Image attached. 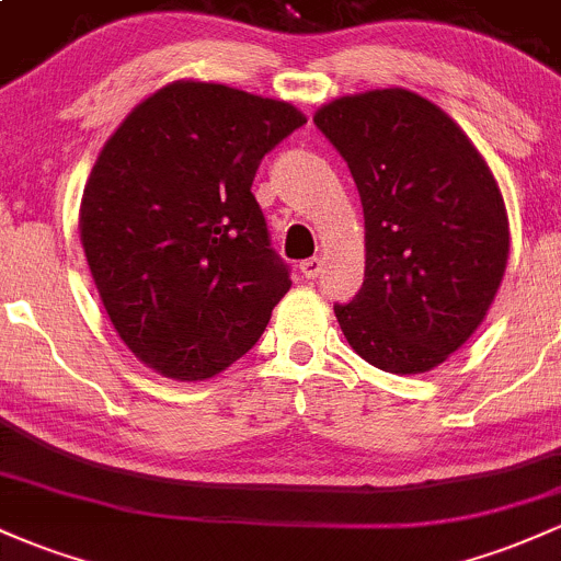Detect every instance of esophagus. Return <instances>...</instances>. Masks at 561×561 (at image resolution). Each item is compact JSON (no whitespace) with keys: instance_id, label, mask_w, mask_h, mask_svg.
Wrapping results in <instances>:
<instances>
[{"instance_id":"esophagus-1","label":"esophagus","mask_w":561,"mask_h":561,"mask_svg":"<svg viewBox=\"0 0 561 561\" xmlns=\"http://www.w3.org/2000/svg\"><path fill=\"white\" fill-rule=\"evenodd\" d=\"M299 270H302L305 278H318V275H321V270H323V259L321 256L305 259V262L299 264Z\"/></svg>"}]
</instances>
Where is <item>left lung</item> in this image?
<instances>
[{"label": "left lung", "instance_id": "obj_1", "mask_svg": "<svg viewBox=\"0 0 561 561\" xmlns=\"http://www.w3.org/2000/svg\"><path fill=\"white\" fill-rule=\"evenodd\" d=\"M316 125L364 206V286L336 321L364 360L425 375L486 318L508 264L503 195L466 130L407 88L340 95Z\"/></svg>", "mask_w": 561, "mask_h": 561}]
</instances>
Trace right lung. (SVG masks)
Instances as JSON below:
<instances>
[{
  "label": "right lung",
  "instance_id": "obj_1",
  "mask_svg": "<svg viewBox=\"0 0 561 561\" xmlns=\"http://www.w3.org/2000/svg\"><path fill=\"white\" fill-rule=\"evenodd\" d=\"M305 123L288 101L176 80L99 152L80 203L82 249L114 331L158 375L203 382L225 371L291 288L251 184Z\"/></svg>",
  "mask_w": 561,
  "mask_h": 561
}]
</instances>
